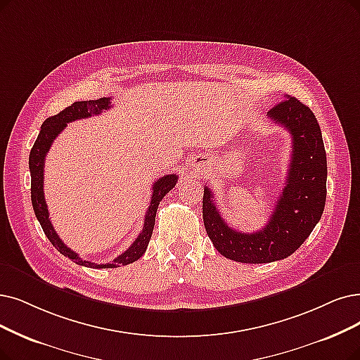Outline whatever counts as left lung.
Returning a JSON list of instances; mask_svg holds the SVG:
<instances>
[{"instance_id": "8db88e82", "label": "left lung", "mask_w": 360, "mask_h": 360, "mask_svg": "<svg viewBox=\"0 0 360 360\" xmlns=\"http://www.w3.org/2000/svg\"><path fill=\"white\" fill-rule=\"evenodd\" d=\"M267 118L288 130L292 155L285 188L258 232L242 233L229 227L204 188L202 215L207 233L215 250L239 263H271L290 257L300 248L322 217L326 200V153L322 131L313 112L295 97L267 112Z\"/></svg>"}]
</instances>
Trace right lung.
I'll list each match as a JSON object with an SVG mask.
<instances>
[{
  "label": "right lung",
  "mask_w": 360,
  "mask_h": 360,
  "mask_svg": "<svg viewBox=\"0 0 360 360\" xmlns=\"http://www.w3.org/2000/svg\"><path fill=\"white\" fill-rule=\"evenodd\" d=\"M110 97H100L97 100H85V102H75L66 109H63L60 113L54 115V117H50L44 121V124L41 125V131L34 143V146L30 153V171H31V199H32V207L35 211L37 219L44 230L46 236L49 240L53 243V247L60 251L65 257L70 258L72 262L85 266V267H93V269H112V267H120V266H127L130 263L137 262L139 258L145 254L149 240L153 232V226H155V215L158 205L162 200V198L176 186L179 176L176 174H168L161 177L160 180H156L153 183V192H152V199H150V205L149 210L145 215V226H143L141 233L137 236V239L131 243V247L122 254H120L117 258H113V262L106 263V264H97L91 263L89 260H82V258L70 248H68L63 240L59 238V235L56 233V230L49 219V210L46 204V198H44V162H46V156L47 152L50 150L54 139L59 136L65 127L77 120L82 118H90L93 115L102 113L103 110H108L110 108Z\"/></svg>",
  "instance_id": "right-lung-1"
}]
</instances>
